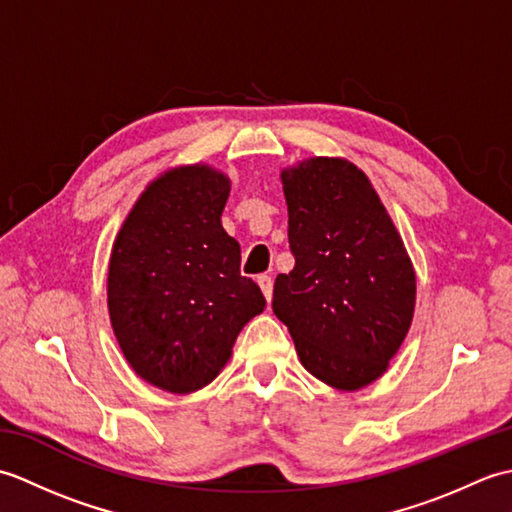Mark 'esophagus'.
I'll use <instances>...</instances> for the list:
<instances>
[{"instance_id": "esophagus-1", "label": "esophagus", "mask_w": 512, "mask_h": 512, "mask_svg": "<svg viewBox=\"0 0 512 512\" xmlns=\"http://www.w3.org/2000/svg\"><path fill=\"white\" fill-rule=\"evenodd\" d=\"M257 284H259V288H262L264 297H266L268 301L273 299V277H270V275H259V277H257Z\"/></svg>"}]
</instances>
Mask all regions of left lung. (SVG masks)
<instances>
[{"mask_svg":"<svg viewBox=\"0 0 512 512\" xmlns=\"http://www.w3.org/2000/svg\"><path fill=\"white\" fill-rule=\"evenodd\" d=\"M295 268L277 275L273 312L303 367L336 389L383 376L409 332L416 275L361 169L310 158L281 173Z\"/></svg>","mask_w":512,"mask_h":512,"instance_id":"1","label":"left lung"}]
</instances>
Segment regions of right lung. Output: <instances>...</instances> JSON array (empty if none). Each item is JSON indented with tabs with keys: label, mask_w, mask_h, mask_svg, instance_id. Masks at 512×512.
Instances as JSON below:
<instances>
[{
	"label": "right lung",
	"mask_w": 512,
	"mask_h": 512,
	"mask_svg": "<svg viewBox=\"0 0 512 512\" xmlns=\"http://www.w3.org/2000/svg\"><path fill=\"white\" fill-rule=\"evenodd\" d=\"M231 182L206 165L160 176L118 233L107 306L134 372L171 394L198 391L231 358L239 330L264 310L222 228Z\"/></svg>",
	"instance_id": "add662e5"
}]
</instances>
